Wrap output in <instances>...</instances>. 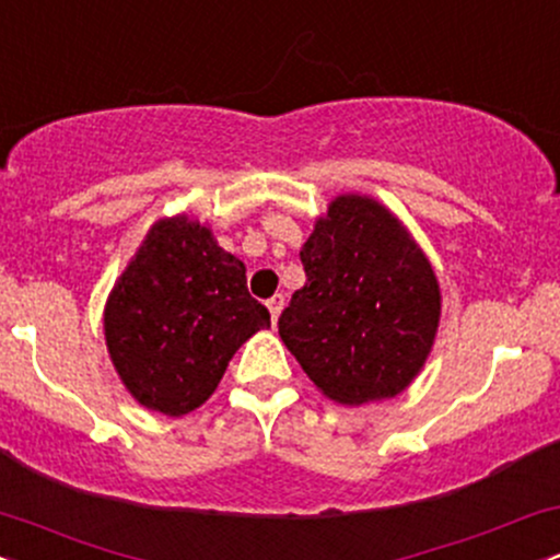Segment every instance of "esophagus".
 I'll return each instance as SVG.
<instances>
[{
  "mask_svg": "<svg viewBox=\"0 0 560 560\" xmlns=\"http://www.w3.org/2000/svg\"><path fill=\"white\" fill-rule=\"evenodd\" d=\"M266 305H268V311H271V320L276 324V320H279V316H281V311H284V294H273V298L268 300Z\"/></svg>",
  "mask_w": 560,
  "mask_h": 560,
  "instance_id": "obj_1",
  "label": "esophagus"
}]
</instances>
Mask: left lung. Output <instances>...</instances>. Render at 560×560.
I'll return each instance as SVG.
<instances>
[{
  "mask_svg": "<svg viewBox=\"0 0 560 560\" xmlns=\"http://www.w3.org/2000/svg\"><path fill=\"white\" fill-rule=\"evenodd\" d=\"M305 287L279 337L320 395L365 405L421 374L440 329L436 273L408 226L369 195L334 197L302 244Z\"/></svg>",
  "mask_w": 560,
  "mask_h": 560,
  "instance_id": "1",
  "label": "left lung"
}]
</instances>
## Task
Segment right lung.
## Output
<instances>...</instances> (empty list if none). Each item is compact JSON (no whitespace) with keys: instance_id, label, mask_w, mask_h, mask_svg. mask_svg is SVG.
Here are the masks:
<instances>
[{"instance_id":"right-lung-1","label":"right lung","mask_w":560,"mask_h":560,"mask_svg":"<svg viewBox=\"0 0 560 560\" xmlns=\"http://www.w3.org/2000/svg\"><path fill=\"white\" fill-rule=\"evenodd\" d=\"M271 326L247 292V268L197 218H160L105 302V342L120 382L158 413H191L234 352Z\"/></svg>"}]
</instances>
